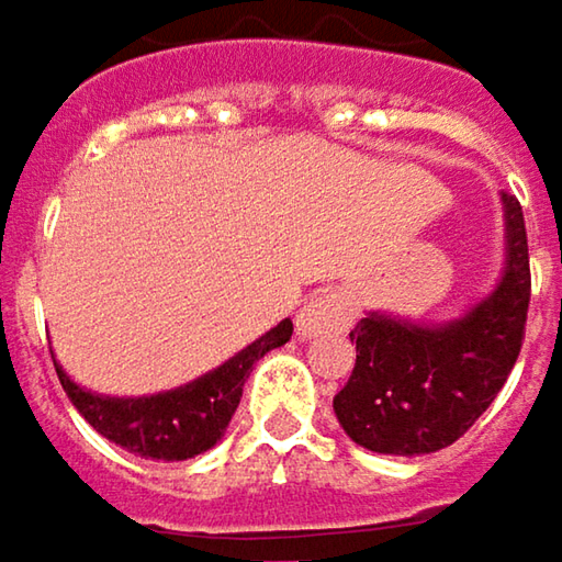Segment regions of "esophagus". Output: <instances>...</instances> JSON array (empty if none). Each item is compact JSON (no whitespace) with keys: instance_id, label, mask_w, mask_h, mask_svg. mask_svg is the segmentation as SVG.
I'll list each match as a JSON object with an SVG mask.
<instances>
[{"instance_id":"1","label":"esophagus","mask_w":562,"mask_h":562,"mask_svg":"<svg viewBox=\"0 0 562 562\" xmlns=\"http://www.w3.org/2000/svg\"><path fill=\"white\" fill-rule=\"evenodd\" d=\"M355 323V303L345 291H319L297 313V336L313 339L326 333H345Z\"/></svg>"}]
</instances>
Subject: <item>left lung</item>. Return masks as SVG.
Masks as SVG:
<instances>
[{
    "mask_svg": "<svg viewBox=\"0 0 562 562\" xmlns=\"http://www.w3.org/2000/svg\"><path fill=\"white\" fill-rule=\"evenodd\" d=\"M505 265L493 294L448 323L368 313L348 336L355 371L333 400L345 435L378 454L419 458L454 445L508 381L531 301L521 204L502 191Z\"/></svg>",
    "mask_w": 562,
    "mask_h": 562,
    "instance_id": "left-lung-1",
    "label": "left lung"
}]
</instances>
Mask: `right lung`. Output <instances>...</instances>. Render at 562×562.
<instances>
[{"mask_svg":"<svg viewBox=\"0 0 562 562\" xmlns=\"http://www.w3.org/2000/svg\"><path fill=\"white\" fill-rule=\"evenodd\" d=\"M291 333L294 323L281 319L271 333L236 351L221 368L153 396H101L72 381L60 361H54V368L72 406L108 441L149 461H188L221 441L239 406L243 383L252 374V364L271 348L291 341Z\"/></svg>","mask_w":562,"mask_h":562,"instance_id":"add662e5","label":"right lung"}]
</instances>
